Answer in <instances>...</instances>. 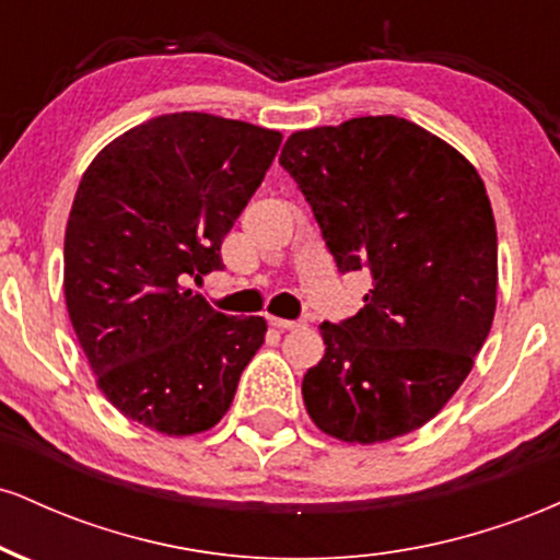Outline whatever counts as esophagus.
Returning <instances> with one entry per match:
<instances>
[{
    "instance_id": "1",
    "label": "esophagus",
    "mask_w": 560,
    "mask_h": 560,
    "mask_svg": "<svg viewBox=\"0 0 560 560\" xmlns=\"http://www.w3.org/2000/svg\"><path fill=\"white\" fill-rule=\"evenodd\" d=\"M271 326H276V329H300V326H305L302 320H287V318H271Z\"/></svg>"
}]
</instances>
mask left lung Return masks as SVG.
I'll use <instances>...</instances> for the list:
<instances>
[{"label": "left lung", "mask_w": 560, "mask_h": 560, "mask_svg": "<svg viewBox=\"0 0 560 560\" xmlns=\"http://www.w3.org/2000/svg\"><path fill=\"white\" fill-rule=\"evenodd\" d=\"M279 163L339 271H369L365 305L320 324L302 378L313 423L374 445L432 421L492 329L498 231L485 182L455 147L397 115L294 131Z\"/></svg>", "instance_id": "8db88e82"}]
</instances>
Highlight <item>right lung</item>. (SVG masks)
Segmentation results:
<instances>
[{"mask_svg":"<svg viewBox=\"0 0 560 560\" xmlns=\"http://www.w3.org/2000/svg\"><path fill=\"white\" fill-rule=\"evenodd\" d=\"M271 128L171 113L113 139L83 173L66 229V305L96 387L168 436L213 429L266 318L218 313L186 279L221 244L279 152Z\"/></svg>","mask_w":560,"mask_h":560,"instance_id":"obj_1","label":"right lung"}]
</instances>
